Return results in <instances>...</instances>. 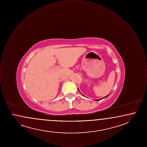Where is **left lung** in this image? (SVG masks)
I'll use <instances>...</instances> for the list:
<instances>
[{"label": "left lung", "instance_id": "8db88e82", "mask_svg": "<svg viewBox=\"0 0 147 147\" xmlns=\"http://www.w3.org/2000/svg\"><path fill=\"white\" fill-rule=\"evenodd\" d=\"M82 95H83V94H82ZM109 95H107V96H105V97H104V98H106V97H107V96H109ZM102 98H101V99H99V100H96V101H100V100H102Z\"/></svg>", "mask_w": 147, "mask_h": 147}]
</instances>
